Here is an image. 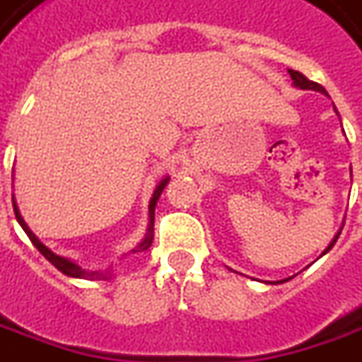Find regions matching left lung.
<instances>
[{
  "mask_svg": "<svg viewBox=\"0 0 362 362\" xmlns=\"http://www.w3.org/2000/svg\"><path fill=\"white\" fill-rule=\"evenodd\" d=\"M288 75H291V79H293V85H295V87H299V89H311V91H319V93H325V95H327V91H325V87H322V85L315 83V81H311V79H307V77H305L303 74H299V71H295V69H288ZM334 111H337V109H334ZM351 173H353V171H351ZM341 231H343V229H339V233L334 235L333 241H331V243H329V247H327V249L322 251V255L329 253V251L333 249V245L337 243V239H339ZM288 279H291V277H288ZM288 279L277 281L275 285H279V283H285V281H288Z\"/></svg>",
  "mask_w": 362,
  "mask_h": 362,
  "instance_id": "obj_1",
  "label": "left lung"
}]
</instances>
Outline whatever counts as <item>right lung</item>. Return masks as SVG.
I'll list each match as a JSON object with an SVG mask.
<instances>
[{
  "instance_id": "add662e5",
  "label": "right lung",
  "mask_w": 362,
  "mask_h": 362,
  "mask_svg": "<svg viewBox=\"0 0 362 362\" xmlns=\"http://www.w3.org/2000/svg\"><path fill=\"white\" fill-rule=\"evenodd\" d=\"M167 183H169V175H165L159 183H157V187H155V191H153V197L151 201H149V225H147V233H145V237H143L139 243L135 245L133 249H131L129 253L125 255H131V253H139V251H147L149 247H151L153 243V223H155V205H157V201H159V197H161V193H163V189L167 187ZM13 211H16V219L17 223L21 225V229L28 233V237L31 239V243L37 247V251H40L47 261H49L51 265L55 267V269H59L63 275H67V277H74V279H87V281H95V279H109L111 277V271H87V269H81V267L77 265L75 261H71V259H67V257H62V255L53 253L49 247H45V245L41 243L40 239L35 237V233L31 231L28 227V223L23 221V217H21V213H19V209H17V203L13 201ZM123 255V257H125ZM121 257V259H123Z\"/></svg>"
}]
</instances>
